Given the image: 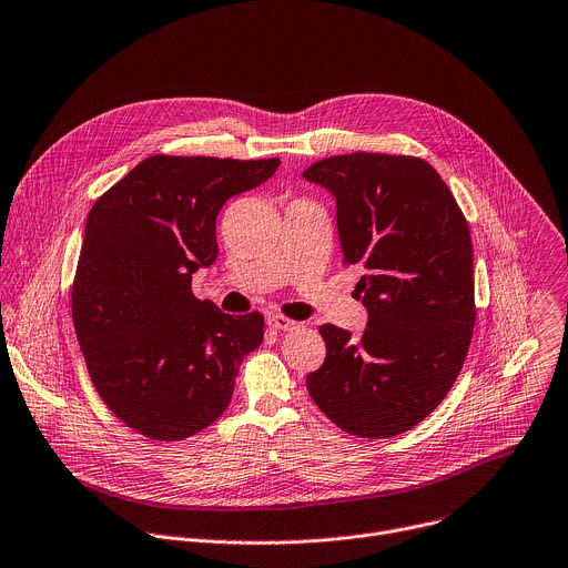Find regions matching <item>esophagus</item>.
Instances as JSON below:
<instances>
[{
  "label": "esophagus",
  "mask_w": 568,
  "mask_h": 568,
  "mask_svg": "<svg viewBox=\"0 0 568 568\" xmlns=\"http://www.w3.org/2000/svg\"><path fill=\"white\" fill-rule=\"evenodd\" d=\"M268 325L275 329V332H293L300 327V323L291 321V318H284V316H271L268 318Z\"/></svg>",
  "instance_id": "esophagus-1"
}]
</instances>
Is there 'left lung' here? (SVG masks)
<instances>
[{
	"label": "left lung",
	"mask_w": 568,
	"mask_h": 568,
	"mask_svg": "<svg viewBox=\"0 0 568 568\" xmlns=\"http://www.w3.org/2000/svg\"><path fill=\"white\" fill-rule=\"evenodd\" d=\"M336 199L343 262L367 308L358 341L323 325L327 356L306 376L343 430L393 437L435 410L463 369L476 323L469 225L445 180L410 155L352 153L302 173Z\"/></svg>",
	"instance_id": "left-lung-1"
}]
</instances>
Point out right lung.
I'll use <instances>...</instances> for the list:
<instances>
[{"label": "right lung", "mask_w": 568, "mask_h": 568, "mask_svg": "<svg viewBox=\"0 0 568 568\" xmlns=\"http://www.w3.org/2000/svg\"><path fill=\"white\" fill-rule=\"evenodd\" d=\"M277 166V158L151 155L92 205L72 318L90 379L125 426L175 443L227 408L264 318L194 297L192 275L216 262L225 201Z\"/></svg>", "instance_id": "right-lung-1"}]
</instances>
